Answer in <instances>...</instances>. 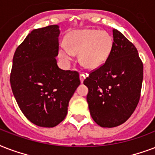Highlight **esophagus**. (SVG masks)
Returning <instances> with one entry per match:
<instances>
[{"label": "esophagus", "mask_w": 155, "mask_h": 155, "mask_svg": "<svg viewBox=\"0 0 155 155\" xmlns=\"http://www.w3.org/2000/svg\"><path fill=\"white\" fill-rule=\"evenodd\" d=\"M85 78H86V75H85V74H80V80H81V83L83 82Z\"/></svg>", "instance_id": "1"}]
</instances>
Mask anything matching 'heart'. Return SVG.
Instances as JSON below:
<instances>
[{
	"instance_id": "1",
	"label": "heart",
	"mask_w": 155,
	"mask_h": 155,
	"mask_svg": "<svg viewBox=\"0 0 155 155\" xmlns=\"http://www.w3.org/2000/svg\"><path fill=\"white\" fill-rule=\"evenodd\" d=\"M65 44L59 49V56L65 63L78 53L79 61L90 69H99L104 65L111 54L113 39L106 31L93 29L77 30L65 37Z\"/></svg>"
}]
</instances>
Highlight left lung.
<instances>
[{
  "label": "left lung",
  "instance_id": "left-lung-1",
  "mask_svg": "<svg viewBox=\"0 0 155 155\" xmlns=\"http://www.w3.org/2000/svg\"><path fill=\"white\" fill-rule=\"evenodd\" d=\"M143 63L134 44L113 30V46L107 61L89 73L83 83L90 113L104 128L124 124L135 111L141 97Z\"/></svg>",
  "mask_w": 155,
  "mask_h": 155
}]
</instances>
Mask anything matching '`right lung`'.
Returning a JSON list of instances; mask_svg holds the SVG:
<instances>
[{"label":"right lung","mask_w":155,"mask_h":155,"mask_svg":"<svg viewBox=\"0 0 155 155\" xmlns=\"http://www.w3.org/2000/svg\"><path fill=\"white\" fill-rule=\"evenodd\" d=\"M59 26L35 29L17 48L10 85L17 104L35 125L52 128L63 120L81 81L78 71L57 66Z\"/></svg>","instance_id":"obj_1"}]
</instances>
